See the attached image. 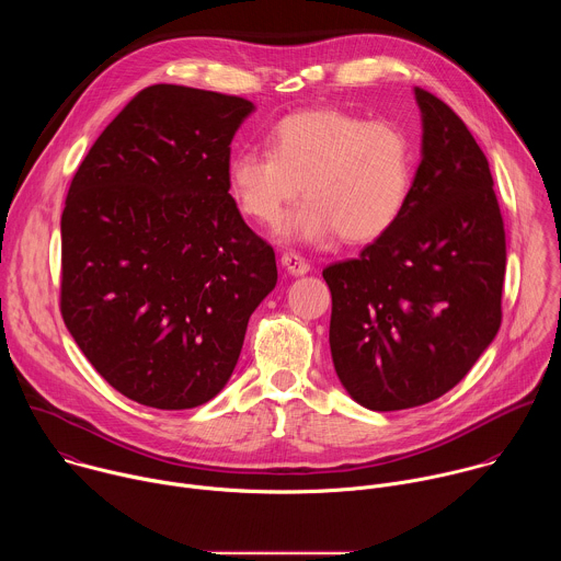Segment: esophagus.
Here are the masks:
<instances>
[{"label": "esophagus", "mask_w": 561, "mask_h": 561, "mask_svg": "<svg viewBox=\"0 0 561 561\" xmlns=\"http://www.w3.org/2000/svg\"><path fill=\"white\" fill-rule=\"evenodd\" d=\"M282 266H284L290 275H295V277L306 275V273L310 271V264H308L301 255H297V253H284V255H282Z\"/></svg>", "instance_id": "obj_1"}]
</instances>
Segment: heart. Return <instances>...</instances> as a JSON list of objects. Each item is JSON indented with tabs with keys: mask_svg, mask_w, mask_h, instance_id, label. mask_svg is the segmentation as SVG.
I'll return each instance as SVG.
<instances>
[{
	"mask_svg": "<svg viewBox=\"0 0 561 561\" xmlns=\"http://www.w3.org/2000/svg\"><path fill=\"white\" fill-rule=\"evenodd\" d=\"M413 178V144L402 128L337 108L282 117L268 150H234L226 169L239 213L268 228L306 193L282 228L288 242H327L340 232L353 244L379 239L404 215Z\"/></svg>",
	"mask_w": 561,
	"mask_h": 561,
	"instance_id": "obj_1",
	"label": "heart"
}]
</instances>
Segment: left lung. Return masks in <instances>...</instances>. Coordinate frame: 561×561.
<instances>
[{
    "instance_id": "left-lung-1",
    "label": "left lung",
    "mask_w": 561,
    "mask_h": 561,
    "mask_svg": "<svg viewBox=\"0 0 561 561\" xmlns=\"http://www.w3.org/2000/svg\"><path fill=\"white\" fill-rule=\"evenodd\" d=\"M415 102L422 162L404 215L322 273L335 373L368 411L442 397L502 324L506 234L489 159L442 100L415 89Z\"/></svg>"
}]
</instances>
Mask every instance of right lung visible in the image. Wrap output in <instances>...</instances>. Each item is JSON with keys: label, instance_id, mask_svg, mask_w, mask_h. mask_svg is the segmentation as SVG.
I'll list each match as a JSON object with an SVG mask.
<instances>
[{"label": "right lung", "instance_id": "obj_1", "mask_svg": "<svg viewBox=\"0 0 561 561\" xmlns=\"http://www.w3.org/2000/svg\"><path fill=\"white\" fill-rule=\"evenodd\" d=\"M249 100L175 84L137 93L79 164L61 213V317L95 370L159 411L230 379L273 249L234 206L226 169Z\"/></svg>", "mask_w": 561, "mask_h": 561}]
</instances>
